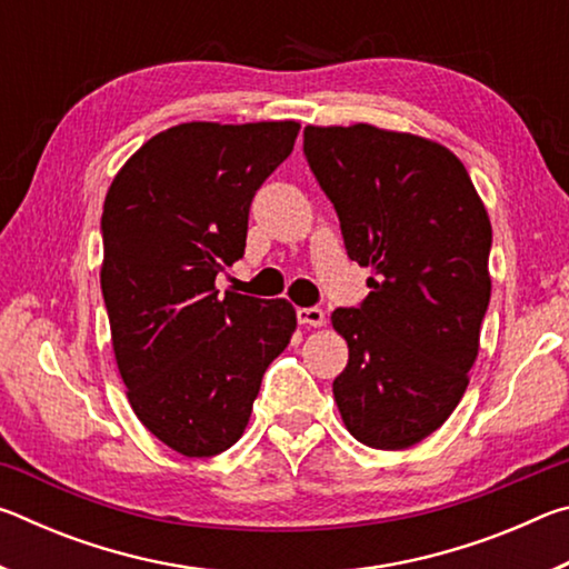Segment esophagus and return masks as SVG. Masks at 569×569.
Listing matches in <instances>:
<instances>
[{"mask_svg": "<svg viewBox=\"0 0 569 569\" xmlns=\"http://www.w3.org/2000/svg\"><path fill=\"white\" fill-rule=\"evenodd\" d=\"M298 323L308 326V329H321L326 326V313L321 308H298Z\"/></svg>", "mask_w": 569, "mask_h": 569, "instance_id": "34e87169", "label": "esophagus"}]
</instances>
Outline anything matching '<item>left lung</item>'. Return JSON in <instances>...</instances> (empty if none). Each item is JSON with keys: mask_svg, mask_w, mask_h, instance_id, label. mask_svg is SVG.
I'll list each match as a JSON object with an SVG mask.
<instances>
[{"mask_svg": "<svg viewBox=\"0 0 569 569\" xmlns=\"http://www.w3.org/2000/svg\"><path fill=\"white\" fill-rule=\"evenodd\" d=\"M303 152L346 253L373 273L359 308L331 313L349 343L333 399L361 445L409 449L467 391L492 296V223L465 162L437 140L369 122L308 124Z\"/></svg>", "mask_w": 569, "mask_h": 569, "instance_id": "8db88e82", "label": "left lung"}]
</instances>
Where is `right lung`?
<instances>
[{
  "mask_svg": "<svg viewBox=\"0 0 569 569\" xmlns=\"http://www.w3.org/2000/svg\"><path fill=\"white\" fill-rule=\"evenodd\" d=\"M296 120L180 122L134 150L102 210L100 286L134 417L182 457L243 437L261 379L296 331L286 298L216 291L243 258L248 208L291 156Z\"/></svg>",
  "mask_w": 569,
  "mask_h": 569,
  "instance_id": "obj_1",
  "label": "right lung"
}]
</instances>
